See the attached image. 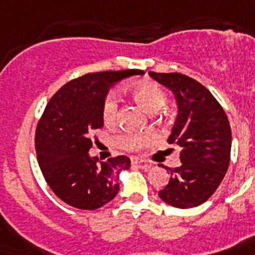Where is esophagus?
<instances>
[{
    "mask_svg": "<svg viewBox=\"0 0 255 255\" xmlns=\"http://www.w3.org/2000/svg\"><path fill=\"white\" fill-rule=\"evenodd\" d=\"M131 163H134V165H140V163H144V165H146V167H150V165H149V163L146 162L145 160H142V158H137V157H132Z\"/></svg>",
    "mask_w": 255,
    "mask_h": 255,
    "instance_id": "1",
    "label": "esophagus"
}]
</instances>
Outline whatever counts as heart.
<instances>
[{
	"instance_id": "b5f03b06",
	"label": "heart",
	"mask_w": 255,
	"mask_h": 255,
	"mask_svg": "<svg viewBox=\"0 0 255 255\" xmlns=\"http://www.w3.org/2000/svg\"><path fill=\"white\" fill-rule=\"evenodd\" d=\"M133 98L140 103L149 113H156L157 110L166 102V93L161 85L153 81L140 82L134 85L131 90ZM119 115V101L115 93H110L103 101L102 105V119L106 126H113ZM154 134L150 132H142V133H126L118 134L115 137V144L121 149L128 152H138L144 148L149 146L154 141Z\"/></svg>"
}]
</instances>
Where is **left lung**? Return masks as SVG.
Instances as JSON below:
<instances>
[{
	"label": "left lung",
	"mask_w": 255,
	"mask_h": 255,
	"mask_svg": "<svg viewBox=\"0 0 255 255\" xmlns=\"http://www.w3.org/2000/svg\"><path fill=\"white\" fill-rule=\"evenodd\" d=\"M177 98L179 113L169 144L181 146V165L158 196L177 208H191L208 200L223 181L231 161L232 132L224 109L206 86L181 73H156Z\"/></svg>",
	"instance_id": "8db88e82"
}]
</instances>
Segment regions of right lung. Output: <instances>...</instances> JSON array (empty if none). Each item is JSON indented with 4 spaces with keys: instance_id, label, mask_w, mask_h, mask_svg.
Returning a JSON list of instances; mask_svg holds the SVG:
<instances>
[{
    "instance_id": "right-lung-1",
    "label": "right lung",
    "mask_w": 255,
    "mask_h": 255,
    "mask_svg": "<svg viewBox=\"0 0 255 255\" xmlns=\"http://www.w3.org/2000/svg\"><path fill=\"white\" fill-rule=\"evenodd\" d=\"M142 70L88 73L69 81L49 99L35 131V150L45 182L56 196L80 210H97L117 196L118 175L129 169L126 156L99 162L89 156L92 132L103 127L102 105L115 82ZM95 138V134H94Z\"/></svg>"
}]
</instances>
